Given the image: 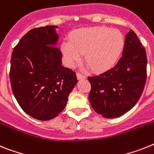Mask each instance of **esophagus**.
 I'll use <instances>...</instances> for the list:
<instances>
[{
    "label": "esophagus",
    "instance_id": "34e87169",
    "mask_svg": "<svg viewBox=\"0 0 154 154\" xmlns=\"http://www.w3.org/2000/svg\"><path fill=\"white\" fill-rule=\"evenodd\" d=\"M76 76H77V79H78L79 80L86 79V75H83L80 74V73H77V74H76Z\"/></svg>",
    "mask_w": 154,
    "mask_h": 154
}]
</instances>
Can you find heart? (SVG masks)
I'll use <instances>...</instances> for the list:
<instances>
[{
  "mask_svg": "<svg viewBox=\"0 0 154 154\" xmlns=\"http://www.w3.org/2000/svg\"><path fill=\"white\" fill-rule=\"evenodd\" d=\"M124 45V37L119 30L93 26L74 30L69 42H62L61 51L68 66L79 61L83 54L93 71L102 72L116 62Z\"/></svg>",
  "mask_w": 154,
  "mask_h": 154,
  "instance_id": "b5f03b06",
  "label": "heart"
}]
</instances>
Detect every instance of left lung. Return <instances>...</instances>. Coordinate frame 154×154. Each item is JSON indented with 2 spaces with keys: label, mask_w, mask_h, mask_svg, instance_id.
I'll list each match as a JSON object with an SVG mask.
<instances>
[{
  "label": "left lung",
  "mask_w": 154,
  "mask_h": 154,
  "mask_svg": "<svg viewBox=\"0 0 154 154\" xmlns=\"http://www.w3.org/2000/svg\"><path fill=\"white\" fill-rule=\"evenodd\" d=\"M122 57L114 67L98 75L88 77L91 84L89 101L103 117H120L134 107L146 80V50L136 34H126Z\"/></svg>",
  "instance_id": "obj_1"
}]
</instances>
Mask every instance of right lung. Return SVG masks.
I'll use <instances>...</instances> for the list:
<instances>
[{
	"label": "right lung",
	"instance_id": "add662e5",
	"mask_svg": "<svg viewBox=\"0 0 154 154\" xmlns=\"http://www.w3.org/2000/svg\"><path fill=\"white\" fill-rule=\"evenodd\" d=\"M57 26L30 30L20 39L11 58L10 82L16 101L26 113L49 120L65 108L78 82L73 71L62 66L57 48Z\"/></svg>",
	"mask_w": 154,
	"mask_h": 154
}]
</instances>
